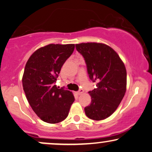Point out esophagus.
Segmentation results:
<instances>
[{"mask_svg":"<svg viewBox=\"0 0 152 152\" xmlns=\"http://www.w3.org/2000/svg\"><path fill=\"white\" fill-rule=\"evenodd\" d=\"M76 94H77L78 95L82 94L83 93V90H80L79 91H78V92H76Z\"/></svg>","mask_w":152,"mask_h":152,"instance_id":"34e87169","label":"esophagus"}]
</instances>
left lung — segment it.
Returning <instances> with one entry per match:
<instances>
[{
    "instance_id": "8db88e82",
    "label": "left lung",
    "mask_w": 152,
    "mask_h": 152,
    "mask_svg": "<svg viewBox=\"0 0 152 152\" xmlns=\"http://www.w3.org/2000/svg\"><path fill=\"white\" fill-rule=\"evenodd\" d=\"M76 48L83 56L89 77L96 82L97 88L89 92L91 104L85 113L93 120H105L117 110L126 93V67L117 52L105 44L81 43Z\"/></svg>"
}]
</instances>
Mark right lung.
<instances>
[{
	"label": "right lung",
	"instance_id": "obj_1",
	"mask_svg": "<svg viewBox=\"0 0 152 152\" xmlns=\"http://www.w3.org/2000/svg\"><path fill=\"white\" fill-rule=\"evenodd\" d=\"M75 44H50L36 50L26 64L22 84L30 106L44 122L65 120L74 102L72 92L58 89L55 83Z\"/></svg>",
	"mask_w": 152,
	"mask_h": 152
}]
</instances>
